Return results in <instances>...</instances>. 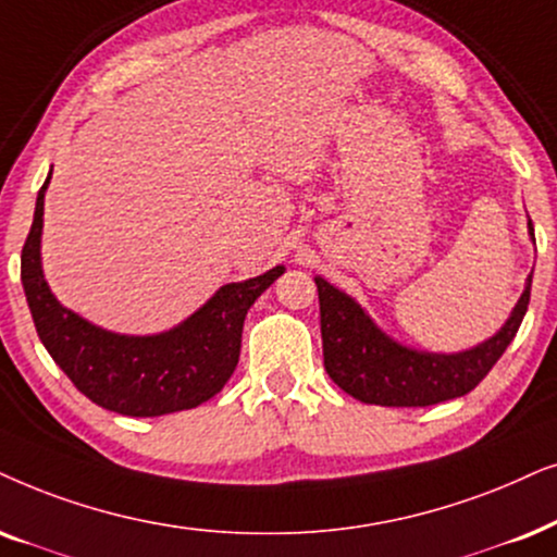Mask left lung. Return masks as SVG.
Listing matches in <instances>:
<instances>
[{
    "label": "left lung",
    "mask_w": 557,
    "mask_h": 557,
    "mask_svg": "<svg viewBox=\"0 0 557 557\" xmlns=\"http://www.w3.org/2000/svg\"><path fill=\"white\" fill-rule=\"evenodd\" d=\"M530 235L534 240L532 220ZM320 292L322 356L330 379L363 404L379 407H430L455 396L473 392L486 379L496 360L515 341L519 324L530 305L532 276H527L524 292L511 309L507 324L463 352H422L399 345L386 332L375 327L356 299L343 294L327 281L314 278Z\"/></svg>",
    "instance_id": "left-lung-1"
}]
</instances>
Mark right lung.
<instances>
[{"label":"right lung","mask_w":557,"mask_h":557,"mask_svg":"<svg viewBox=\"0 0 557 557\" xmlns=\"http://www.w3.org/2000/svg\"><path fill=\"white\" fill-rule=\"evenodd\" d=\"M48 184L50 176L35 201L20 276L35 330L50 358L86 399L125 417H161L194 409L220 394L240 358L245 314L284 273V265L222 286L189 320L161 335L107 332L63 307L42 278L40 233Z\"/></svg>","instance_id":"right-lung-1"}]
</instances>
